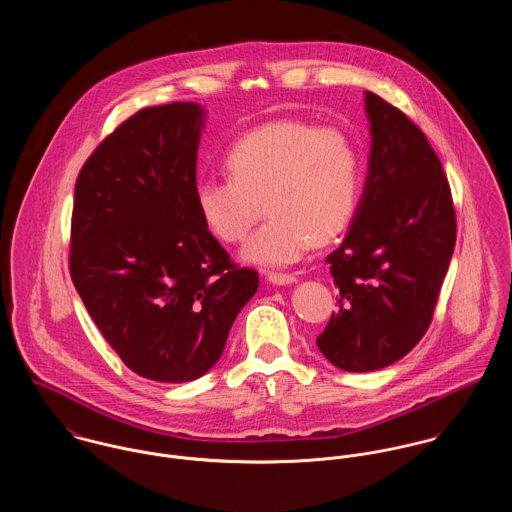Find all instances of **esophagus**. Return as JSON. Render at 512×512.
Segmentation results:
<instances>
[{
    "mask_svg": "<svg viewBox=\"0 0 512 512\" xmlns=\"http://www.w3.org/2000/svg\"><path fill=\"white\" fill-rule=\"evenodd\" d=\"M267 279L273 284H292L296 283V277L294 275H288V273H267Z\"/></svg>",
    "mask_w": 512,
    "mask_h": 512,
    "instance_id": "1",
    "label": "esophagus"
}]
</instances>
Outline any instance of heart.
<instances>
[{"label": "heart", "instance_id": "obj_1", "mask_svg": "<svg viewBox=\"0 0 512 512\" xmlns=\"http://www.w3.org/2000/svg\"><path fill=\"white\" fill-rule=\"evenodd\" d=\"M229 178H202L194 206L216 239L239 243L265 210L271 218L243 249L257 265H290L340 235L359 202V157L338 125L279 119L239 137L226 155Z\"/></svg>", "mask_w": 512, "mask_h": 512}]
</instances>
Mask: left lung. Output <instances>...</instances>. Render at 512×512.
<instances>
[{
  "label": "left lung",
  "mask_w": 512,
  "mask_h": 512,
  "mask_svg": "<svg viewBox=\"0 0 512 512\" xmlns=\"http://www.w3.org/2000/svg\"><path fill=\"white\" fill-rule=\"evenodd\" d=\"M365 110L373 137L365 190L326 259L340 310L316 340L351 373L383 369L424 338L455 247L450 182L426 135L373 92Z\"/></svg>",
  "instance_id": "left-lung-1"
}]
</instances>
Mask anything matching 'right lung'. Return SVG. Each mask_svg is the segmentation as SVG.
Instances as JSON below:
<instances>
[{"instance_id":"right-lung-1","label":"right lung","mask_w":512,"mask_h":512,"mask_svg":"<svg viewBox=\"0 0 512 512\" xmlns=\"http://www.w3.org/2000/svg\"><path fill=\"white\" fill-rule=\"evenodd\" d=\"M202 125L194 102L143 108L96 147L74 188L72 283L121 361L159 383L208 373L259 288L196 212Z\"/></svg>"}]
</instances>
